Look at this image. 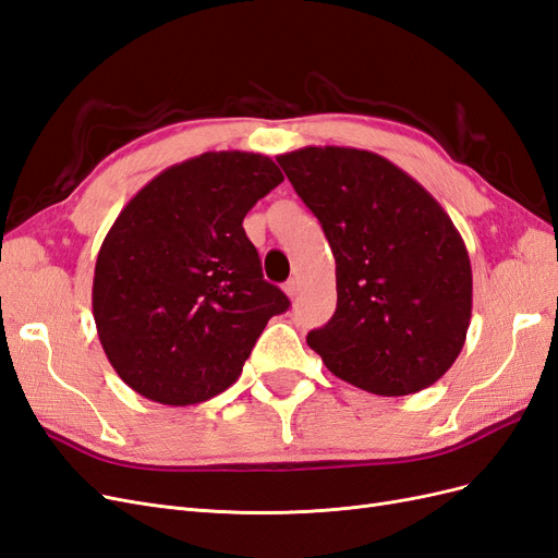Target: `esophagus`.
I'll return each mask as SVG.
<instances>
[{
	"instance_id": "obj_1",
	"label": "esophagus",
	"mask_w": 558,
	"mask_h": 558,
	"mask_svg": "<svg viewBox=\"0 0 558 558\" xmlns=\"http://www.w3.org/2000/svg\"><path fill=\"white\" fill-rule=\"evenodd\" d=\"M283 291H286V295H289V298H295L298 291H300L298 279H289V281H286V283H283Z\"/></svg>"
}]
</instances>
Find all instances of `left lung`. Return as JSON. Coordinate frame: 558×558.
Masks as SVG:
<instances>
[{"label": "left lung", "instance_id": "left-lung-1", "mask_svg": "<svg viewBox=\"0 0 558 558\" xmlns=\"http://www.w3.org/2000/svg\"><path fill=\"white\" fill-rule=\"evenodd\" d=\"M277 162L335 256L337 310L307 344L367 393L435 384L459 359L472 314L468 248L449 214L369 150L305 146Z\"/></svg>", "mask_w": 558, "mask_h": 558}]
</instances>
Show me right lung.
I'll list each match as a JSON object with an SVG mask.
<instances>
[{
  "instance_id": "add662e5",
  "label": "right lung",
  "mask_w": 558,
  "mask_h": 558,
  "mask_svg": "<svg viewBox=\"0 0 558 558\" xmlns=\"http://www.w3.org/2000/svg\"><path fill=\"white\" fill-rule=\"evenodd\" d=\"M281 181L267 156L209 150L167 167L118 214L97 253L93 316L132 391L172 408L223 393L289 310L242 228Z\"/></svg>"
}]
</instances>
